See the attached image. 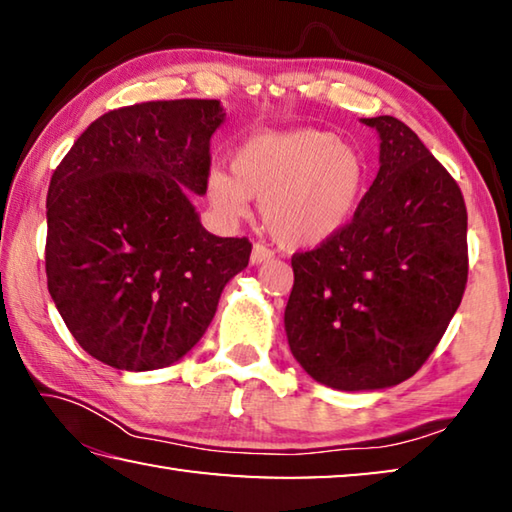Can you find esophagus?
I'll use <instances>...</instances> for the list:
<instances>
[{
    "instance_id": "obj_1",
    "label": "esophagus",
    "mask_w": 512,
    "mask_h": 512,
    "mask_svg": "<svg viewBox=\"0 0 512 512\" xmlns=\"http://www.w3.org/2000/svg\"><path fill=\"white\" fill-rule=\"evenodd\" d=\"M271 257H273L271 248H266L264 244H255L253 253H250V264H262V262H268Z\"/></svg>"
}]
</instances>
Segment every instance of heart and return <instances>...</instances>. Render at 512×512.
Listing matches in <instances>:
<instances>
[{"instance_id":"obj_1","label":"heart","mask_w":512,"mask_h":512,"mask_svg":"<svg viewBox=\"0 0 512 512\" xmlns=\"http://www.w3.org/2000/svg\"><path fill=\"white\" fill-rule=\"evenodd\" d=\"M368 164L339 135L318 128L250 137L232 158V173L214 169L212 203L241 216L248 198L262 201V221L277 244L314 248L345 230L363 201Z\"/></svg>"}]
</instances>
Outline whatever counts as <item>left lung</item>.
I'll list each match as a JSON object with an SVG mask.
<instances>
[{
    "mask_svg": "<svg viewBox=\"0 0 512 512\" xmlns=\"http://www.w3.org/2000/svg\"><path fill=\"white\" fill-rule=\"evenodd\" d=\"M379 133V171L339 235L291 257L284 329L293 357L336 391L413 377L443 339L467 284L461 187L404 121Z\"/></svg>",
    "mask_w": 512,
    "mask_h": 512,
    "instance_id": "left-lung-1",
    "label": "left lung"
}]
</instances>
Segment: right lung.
I'll return each mask as SVG.
<instances>
[{"mask_svg": "<svg viewBox=\"0 0 512 512\" xmlns=\"http://www.w3.org/2000/svg\"><path fill=\"white\" fill-rule=\"evenodd\" d=\"M223 117L216 99L110 110L51 176L47 287L74 339L106 366L142 372L185 357L248 266L250 241L210 235L192 203L207 192Z\"/></svg>", "mask_w": 512, "mask_h": 512, "instance_id": "1", "label": "right lung"}]
</instances>
